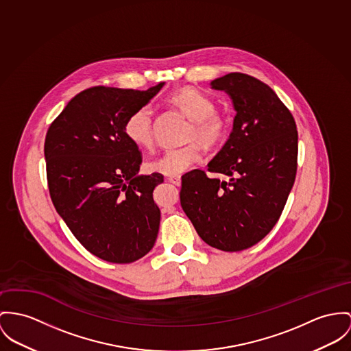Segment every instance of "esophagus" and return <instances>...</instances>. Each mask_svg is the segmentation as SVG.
Masks as SVG:
<instances>
[{
    "label": "esophagus",
    "mask_w": 351,
    "mask_h": 351,
    "mask_svg": "<svg viewBox=\"0 0 351 351\" xmlns=\"http://www.w3.org/2000/svg\"><path fill=\"white\" fill-rule=\"evenodd\" d=\"M168 182L179 187V186L182 184V178H180V176H169V178H168Z\"/></svg>",
    "instance_id": "obj_1"
}]
</instances>
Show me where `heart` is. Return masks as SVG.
Instances as JSON below:
<instances>
[{"label":"heart","mask_w":351,"mask_h":351,"mask_svg":"<svg viewBox=\"0 0 351 351\" xmlns=\"http://www.w3.org/2000/svg\"><path fill=\"white\" fill-rule=\"evenodd\" d=\"M169 104L179 109L191 120L186 141H192L180 148L167 149L160 158L149 162L154 172L167 176H178L189 167L202 162L200 145L206 149L219 147L228 135L230 124L227 117L216 110V103L202 90L184 86L169 96ZM124 132L136 147L149 149L154 147V112L144 106L134 110L125 124Z\"/></svg>","instance_id":"1"}]
</instances>
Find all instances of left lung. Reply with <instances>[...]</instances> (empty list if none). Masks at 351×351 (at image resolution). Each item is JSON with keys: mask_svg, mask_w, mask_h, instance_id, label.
<instances>
[{"mask_svg": "<svg viewBox=\"0 0 351 351\" xmlns=\"http://www.w3.org/2000/svg\"><path fill=\"white\" fill-rule=\"evenodd\" d=\"M211 84L237 110L232 134L208 164L228 180L193 169L182 176L180 204L204 242L235 252L261 242L282 215L297 176V124L263 81L235 72Z\"/></svg>", "mask_w": 351, "mask_h": 351, "instance_id": "left-lung-1", "label": "left lung"}]
</instances>
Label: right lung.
Masks as SVG:
<instances>
[{
    "label": "right lung",
    "mask_w": 351,
    "mask_h": 351,
    "mask_svg": "<svg viewBox=\"0 0 351 351\" xmlns=\"http://www.w3.org/2000/svg\"><path fill=\"white\" fill-rule=\"evenodd\" d=\"M93 86L54 119L44 144L49 195L75 238L110 263H132L156 242L160 210L152 193L162 173L138 176V147L124 132L128 116L162 89Z\"/></svg>",
    "instance_id": "add662e5"
}]
</instances>
